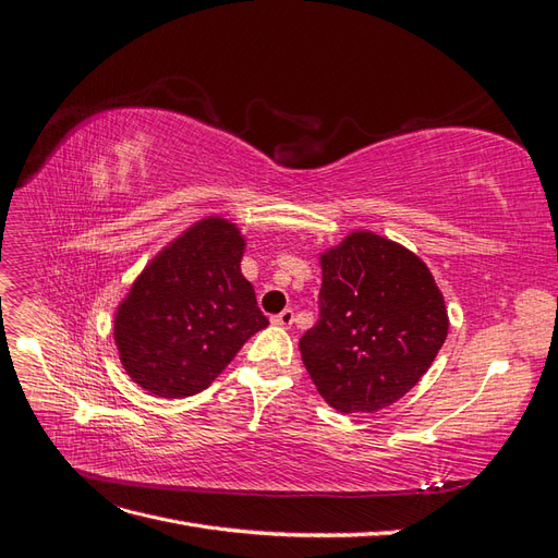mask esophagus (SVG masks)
<instances>
[{
    "instance_id": "obj_1",
    "label": "esophagus",
    "mask_w": 558,
    "mask_h": 558,
    "mask_svg": "<svg viewBox=\"0 0 558 558\" xmlns=\"http://www.w3.org/2000/svg\"><path fill=\"white\" fill-rule=\"evenodd\" d=\"M293 320H295V312H293L291 307H286L283 312H279V314L272 316V324H277V326H281V328H291Z\"/></svg>"
}]
</instances>
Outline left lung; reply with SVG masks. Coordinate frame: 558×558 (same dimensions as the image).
<instances>
[{
  "label": "left lung",
  "instance_id": "obj_1",
  "mask_svg": "<svg viewBox=\"0 0 558 558\" xmlns=\"http://www.w3.org/2000/svg\"><path fill=\"white\" fill-rule=\"evenodd\" d=\"M320 267L318 318L300 337L302 363L337 412L384 410L442 349V293L414 253L373 232L349 234Z\"/></svg>",
  "mask_w": 558,
  "mask_h": 558
}]
</instances>
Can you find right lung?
<instances>
[{
  "mask_svg": "<svg viewBox=\"0 0 558 558\" xmlns=\"http://www.w3.org/2000/svg\"><path fill=\"white\" fill-rule=\"evenodd\" d=\"M242 251L238 228L205 218L132 283L113 335L128 375L148 393L205 391L248 337L267 328L256 291L240 272Z\"/></svg>",
  "mask_w": 558,
  "mask_h": 558,
  "instance_id": "1",
  "label": "right lung"
}]
</instances>
